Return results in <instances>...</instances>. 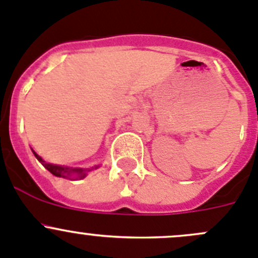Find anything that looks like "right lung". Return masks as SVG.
Masks as SVG:
<instances>
[{"mask_svg":"<svg viewBox=\"0 0 258 258\" xmlns=\"http://www.w3.org/2000/svg\"><path fill=\"white\" fill-rule=\"evenodd\" d=\"M33 153H34V156L38 158V161L41 162V164H43L44 167H45L49 172L53 173L54 176H58V177H71V176L75 175L77 178H83V177H86V175H87L88 171L92 170V168H86V170H82V168L62 167V166H57V164L46 163V162L43 161V159H41V157L38 156L35 152L33 151ZM95 168H97V166Z\"/></svg>","mask_w":258,"mask_h":258,"instance_id":"add662e5","label":"right lung"}]
</instances>
